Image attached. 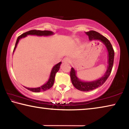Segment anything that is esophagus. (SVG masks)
Here are the masks:
<instances>
[{"label": "esophagus", "instance_id": "34e87169", "mask_svg": "<svg viewBox=\"0 0 129 129\" xmlns=\"http://www.w3.org/2000/svg\"><path fill=\"white\" fill-rule=\"evenodd\" d=\"M70 61H71V60H70V58L69 57H65L64 58V60H63V62L65 63H69Z\"/></svg>", "mask_w": 129, "mask_h": 129}]
</instances>
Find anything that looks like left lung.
<instances>
[{"label":"left lung","instance_id":"1","mask_svg":"<svg viewBox=\"0 0 129 129\" xmlns=\"http://www.w3.org/2000/svg\"><path fill=\"white\" fill-rule=\"evenodd\" d=\"M85 34L88 36L89 40H99L105 45L108 52V65L104 75L99 79L93 81H82L80 80L76 76V71L75 69L73 68H72L71 73H70L72 82L76 89L82 91H88L94 90V89L102 86L104 84V82L108 79L109 75H110L111 72H112L114 57V49L108 39L94 30H90L89 32H85Z\"/></svg>","mask_w":129,"mask_h":129}]
</instances>
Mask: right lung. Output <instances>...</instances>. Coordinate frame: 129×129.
<instances>
[{"mask_svg":"<svg viewBox=\"0 0 129 129\" xmlns=\"http://www.w3.org/2000/svg\"><path fill=\"white\" fill-rule=\"evenodd\" d=\"M54 33L53 32L50 31V30H30L29 31L26 32L25 33L21 35L20 36H19L18 38H17L16 40V44H15V46L14 49V52L15 51V49L17 47V44H18L20 39L25 38V37L27 36V35H36V36H51L53 35ZM61 64V62H58V64L54 65L52 68L51 74H50V76L49 78V80H48V81L43 85L41 86L40 87H38V88H27V87L24 86L26 89H27L28 90L30 91H33V92H40V91H44L48 90V89H49L52 86H53L54 81V78H55V75L56 73L57 72L59 71L60 67Z\"/></svg>","mask_w":129,"mask_h":129,"instance_id":"obj_1","label":"right lung"}]
</instances>
